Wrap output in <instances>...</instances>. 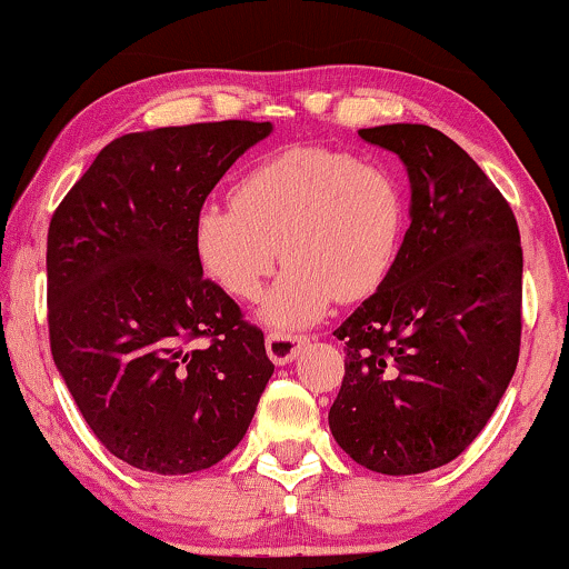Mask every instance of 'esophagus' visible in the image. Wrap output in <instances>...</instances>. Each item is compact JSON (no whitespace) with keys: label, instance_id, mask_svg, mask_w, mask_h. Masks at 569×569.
<instances>
[{"label":"esophagus","instance_id":"1","mask_svg":"<svg viewBox=\"0 0 569 569\" xmlns=\"http://www.w3.org/2000/svg\"><path fill=\"white\" fill-rule=\"evenodd\" d=\"M305 343H307L305 336H293V333H268V338H264L268 357L276 365H286L291 362V359H297Z\"/></svg>","mask_w":569,"mask_h":569}]
</instances>
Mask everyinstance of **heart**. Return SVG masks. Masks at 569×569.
Masks as SVG:
<instances>
[{
	"label": "heart",
	"instance_id": "b5f03b06",
	"mask_svg": "<svg viewBox=\"0 0 569 569\" xmlns=\"http://www.w3.org/2000/svg\"><path fill=\"white\" fill-rule=\"evenodd\" d=\"M409 226L405 186L393 172L326 147L264 157L207 201L193 220L204 276L228 297L254 299L283 257L286 270L262 299V320L305 328L338 301H359L391 278Z\"/></svg>",
	"mask_w": 569,
	"mask_h": 569
}]
</instances>
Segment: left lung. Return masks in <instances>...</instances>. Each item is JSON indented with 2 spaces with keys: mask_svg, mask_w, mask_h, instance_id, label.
Returning a JSON list of instances; mask_svg holds the SVG:
<instances>
[{
  "mask_svg": "<svg viewBox=\"0 0 569 569\" xmlns=\"http://www.w3.org/2000/svg\"><path fill=\"white\" fill-rule=\"evenodd\" d=\"M405 162L409 228L391 278L341 328L330 433L383 476L436 470L476 441L520 357L522 247L512 207L449 136L393 123L359 131Z\"/></svg>",
  "mask_w": 569,
  "mask_h": 569,
  "instance_id": "1",
  "label": "left lung"
}]
</instances>
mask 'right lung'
<instances>
[{"mask_svg":"<svg viewBox=\"0 0 569 569\" xmlns=\"http://www.w3.org/2000/svg\"><path fill=\"white\" fill-rule=\"evenodd\" d=\"M270 123L222 120L107 143L49 222L57 370L110 455L189 476L247 433L276 370L264 336L201 276L193 220Z\"/></svg>","mask_w":569,"mask_h":569,"instance_id":"add662e5","label":"right lung"}]
</instances>
